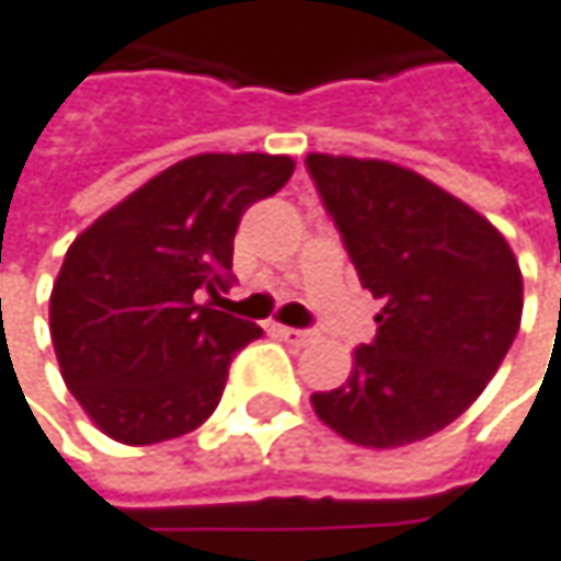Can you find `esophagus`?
I'll return each instance as SVG.
<instances>
[{"mask_svg":"<svg viewBox=\"0 0 561 561\" xmlns=\"http://www.w3.org/2000/svg\"><path fill=\"white\" fill-rule=\"evenodd\" d=\"M272 332L283 339V342H289V345H306L312 335L309 332H302V329H289V325H272Z\"/></svg>","mask_w":561,"mask_h":561,"instance_id":"obj_1","label":"esophagus"}]
</instances>
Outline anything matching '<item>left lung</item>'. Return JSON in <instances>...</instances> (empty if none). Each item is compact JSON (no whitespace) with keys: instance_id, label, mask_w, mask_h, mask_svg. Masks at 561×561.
Listing matches in <instances>:
<instances>
[{"instance_id":"8db88e82","label":"left lung","mask_w":561,"mask_h":561,"mask_svg":"<svg viewBox=\"0 0 561 561\" xmlns=\"http://www.w3.org/2000/svg\"><path fill=\"white\" fill-rule=\"evenodd\" d=\"M362 286L385 302L342 388L312 394L339 437L391 450L454 424L503 365L523 319L506 236L434 180L375 157L309 153Z\"/></svg>"}]
</instances>
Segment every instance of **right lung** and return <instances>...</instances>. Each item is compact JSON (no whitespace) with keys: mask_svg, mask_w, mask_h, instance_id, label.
I'll return each mask as SVG.
<instances>
[{"mask_svg":"<svg viewBox=\"0 0 561 561\" xmlns=\"http://www.w3.org/2000/svg\"><path fill=\"white\" fill-rule=\"evenodd\" d=\"M286 153H196L101 213L65 252L48 299L61 378L91 424L147 447L196 431L259 325L199 302L229 283L242 213L283 190Z\"/></svg>","mask_w":561,"mask_h":561,"instance_id":"add662e5","label":"right lung"}]
</instances>
